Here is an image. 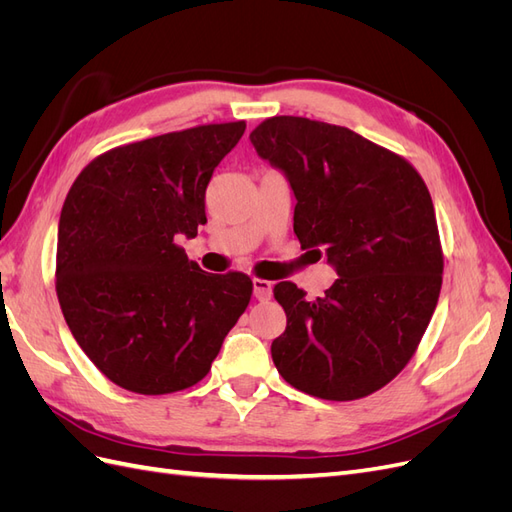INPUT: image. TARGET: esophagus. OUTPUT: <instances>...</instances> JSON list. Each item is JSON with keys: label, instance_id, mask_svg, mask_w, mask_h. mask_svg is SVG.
<instances>
[{"label": "esophagus", "instance_id": "34e87169", "mask_svg": "<svg viewBox=\"0 0 512 512\" xmlns=\"http://www.w3.org/2000/svg\"><path fill=\"white\" fill-rule=\"evenodd\" d=\"M252 286H254V297L258 301H269L271 299V294H273V284L271 282L260 280V277H254Z\"/></svg>", "mask_w": 512, "mask_h": 512}]
</instances>
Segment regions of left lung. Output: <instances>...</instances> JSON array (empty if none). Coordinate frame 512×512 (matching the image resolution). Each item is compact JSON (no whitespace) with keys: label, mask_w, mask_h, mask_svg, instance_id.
<instances>
[{"label":"left lung","mask_w":512,"mask_h":512,"mask_svg":"<svg viewBox=\"0 0 512 512\" xmlns=\"http://www.w3.org/2000/svg\"><path fill=\"white\" fill-rule=\"evenodd\" d=\"M250 141L290 183L301 247L320 246L339 275L314 301L297 284H275L286 312L271 344L275 367L320 399L376 393L408 365L440 297L444 260L427 185L397 153L324 121L271 117Z\"/></svg>","instance_id":"8db88e82"}]
</instances>
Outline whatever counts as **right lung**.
<instances>
[{"label":"right lung","mask_w":512,"mask_h":512,"mask_svg":"<svg viewBox=\"0 0 512 512\" xmlns=\"http://www.w3.org/2000/svg\"><path fill=\"white\" fill-rule=\"evenodd\" d=\"M243 132L245 121L209 123L115 147L72 183L57 299L76 344L121 389L166 395L203 380L252 299L245 273H207L175 243L207 224V185Z\"/></svg>","instance_id":"right-lung-1"}]
</instances>
